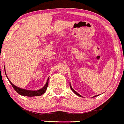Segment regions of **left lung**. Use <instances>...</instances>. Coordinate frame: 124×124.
Wrapping results in <instances>:
<instances>
[{"label":"left lung","mask_w":124,"mask_h":124,"mask_svg":"<svg viewBox=\"0 0 124 124\" xmlns=\"http://www.w3.org/2000/svg\"><path fill=\"white\" fill-rule=\"evenodd\" d=\"M70 88H71V90H72V91L73 92V93H75V94H76V95H78V96H79V97H82V95H80V94H79L78 93H77V92H76V91H75L72 88V87H71V85H70ZM97 96H98V95H95V96H94V97H97Z\"/></svg>","instance_id":"obj_1"}]
</instances>
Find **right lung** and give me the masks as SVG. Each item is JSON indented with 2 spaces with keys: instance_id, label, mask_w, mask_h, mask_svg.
<instances>
[{
  "instance_id": "add662e5",
  "label": "right lung",
  "mask_w": 124,
  "mask_h": 124,
  "mask_svg": "<svg viewBox=\"0 0 124 124\" xmlns=\"http://www.w3.org/2000/svg\"><path fill=\"white\" fill-rule=\"evenodd\" d=\"M6 74V73H5ZM8 78V77H7ZM8 79L9 80V82L11 83V85L12 86V87L14 88V89L19 94L21 95H24V96H27V97H34V96H40V95H42L43 94H44L45 93L47 87L48 86V80H49V78L47 80L46 83L45 85V86H43L42 88L40 89L39 90H36V91H31V90H24V89H22L18 87V86H16L15 85H14L10 80L8 78Z\"/></svg>"
}]
</instances>
